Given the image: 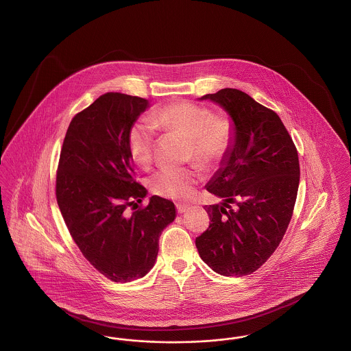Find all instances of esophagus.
Returning <instances> with one entry per match:
<instances>
[{
	"instance_id": "1",
	"label": "esophagus",
	"mask_w": 351,
	"mask_h": 351,
	"mask_svg": "<svg viewBox=\"0 0 351 351\" xmlns=\"http://www.w3.org/2000/svg\"><path fill=\"white\" fill-rule=\"evenodd\" d=\"M176 209H178L179 214H182V213L189 210V206H188V205H184V204H178V205H176Z\"/></svg>"
}]
</instances>
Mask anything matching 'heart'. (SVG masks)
I'll use <instances>...</instances> for the list:
<instances>
[{
  "label": "heart",
  "instance_id": "heart-1",
  "mask_svg": "<svg viewBox=\"0 0 351 351\" xmlns=\"http://www.w3.org/2000/svg\"><path fill=\"white\" fill-rule=\"evenodd\" d=\"M155 126L166 128L191 140V156L201 167L218 165L228 153L235 130L232 123L214 116L209 108L189 101H176L136 121L128 133V150L133 162L146 169L153 162ZM199 175L193 169H159L150 178L155 195L182 199L191 196Z\"/></svg>",
  "mask_w": 351,
  "mask_h": 351
}]
</instances>
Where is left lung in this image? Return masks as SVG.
Masks as SVG:
<instances>
[{"instance_id":"left-lung-1","label":"left lung","mask_w":351,"mask_h":351,"mask_svg":"<svg viewBox=\"0 0 351 351\" xmlns=\"http://www.w3.org/2000/svg\"><path fill=\"white\" fill-rule=\"evenodd\" d=\"M199 100L222 107L232 120L234 142L206 189L222 202L206 205L209 228L196 238L204 263L226 277L251 274L280 245L299 186L294 142L274 111L237 88Z\"/></svg>"}]
</instances>
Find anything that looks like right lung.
Instances as JSON below:
<instances>
[{"label": "right lung", "mask_w": 351, "mask_h": 351, "mask_svg": "<svg viewBox=\"0 0 351 351\" xmlns=\"http://www.w3.org/2000/svg\"><path fill=\"white\" fill-rule=\"evenodd\" d=\"M149 100L120 93L99 97L77 113L60 153L56 198L84 258L108 280L130 282L154 267L159 237L176 217L172 201L150 197L133 179L128 133ZM130 206L138 210L128 213Z\"/></svg>", "instance_id": "right-lung-1"}]
</instances>
